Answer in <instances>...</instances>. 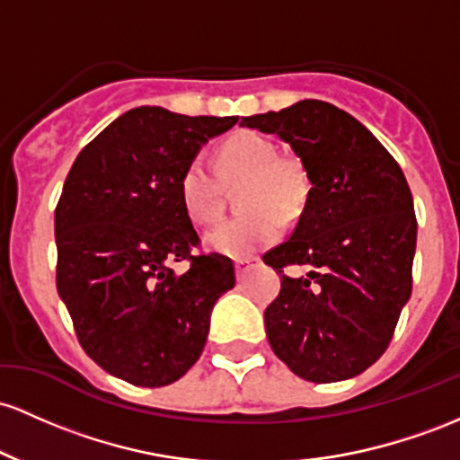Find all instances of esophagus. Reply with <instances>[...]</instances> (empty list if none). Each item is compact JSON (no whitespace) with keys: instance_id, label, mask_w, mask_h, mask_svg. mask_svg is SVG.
I'll return each instance as SVG.
<instances>
[{"instance_id":"obj_1","label":"esophagus","mask_w":460,"mask_h":460,"mask_svg":"<svg viewBox=\"0 0 460 460\" xmlns=\"http://www.w3.org/2000/svg\"><path fill=\"white\" fill-rule=\"evenodd\" d=\"M252 265H254V261H250V258H239V261H234L236 278H239V280H243L245 273L252 270Z\"/></svg>"}]
</instances>
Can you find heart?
<instances>
[{"label": "heart", "instance_id": "obj_1", "mask_svg": "<svg viewBox=\"0 0 460 460\" xmlns=\"http://www.w3.org/2000/svg\"><path fill=\"white\" fill-rule=\"evenodd\" d=\"M219 169L228 182H243L241 208L250 213L221 221L204 234V245L215 254L243 258L280 236L282 217L291 219L304 208L308 175L302 163L278 156L276 143L254 130H239L219 147ZM180 202L195 224H210L224 213V187L213 169L195 158L178 182Z\"/></svg>", "mask_w": 460, "mask_h": 460}]
</instances>
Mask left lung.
Wrapping results in <instances>:
<instances>
[{
	"label": "left lung",
	"instance_id": "1",
	"mask_svg": "<svg viewBox=\"0 0 460 460\" xmlns=\"http://www.w3.org/2000/svg\"><path fill=\"white\" fill-rule=\"evenodd\" d=\"M241 126L288 143L311 182L291 239L262 256L280 273L312 267L306 277L282 274L267 306L273 354L311 383L354 378L385 354L411 297L417 219L404 173L363 123L328 102Z\"/></svg>",
	"mask_w": 460,
	"mask_h": 460
}]
</instances>
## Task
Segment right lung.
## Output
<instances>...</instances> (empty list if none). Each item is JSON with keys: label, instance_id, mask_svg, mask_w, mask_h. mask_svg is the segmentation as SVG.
I'll return each mask as SVG.
<instances>
[{"label": "right lung", "instance_id": "add662e5", "mask_svg": "<svg viewBox=\"0 0 460 460\" xmlns=\"http://www.w3.org/2000/svg\"><path fill=\"white\" fill-rule=\"evenodd\" d=\"M236 117L161 106L123 112L77 154L56 206V287L84 352L134 386L172 385L202 356L215 302L234 287L221 254L193 256L184 167ZM187 257L189 272L171 265Z\"/></svg>", "mask_w": 460, "mask_h": 460}]
</instances>
